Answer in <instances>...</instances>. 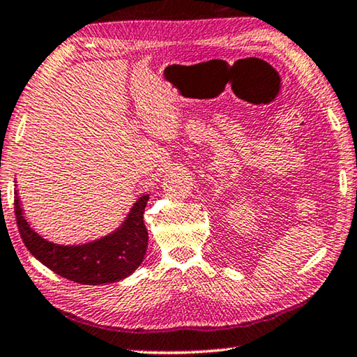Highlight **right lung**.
I'll return each mask as SVG.
<instances>
[{
    "mask_svg": "<svg viewBox=\"0 0 357 357\" xmlns=\"http://www.w3.org/2000/svg\"><path fill=\"white\" fill-rule=\"evenodd\" d=\"M149 195L139 197L127 219L103 238L76 246L55 245L44 240L24 218L20 199L14 192L17 225L26 250L54 273L79 284H107L132 275L143 262L148 250V229L143 214Z\"/></svg>",
    "mask_w": 357,
    "mask_h": 357,
    "instance_id": "obj_1",
    "label": "right lung"
}]
</instances>
